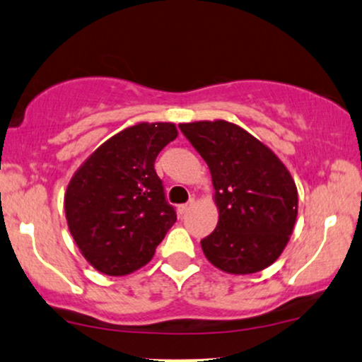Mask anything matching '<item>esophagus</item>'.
Segmentation results:
<instances>
[{"instance_id":"obj_1","label":"esophagus","mask_w":362,"mask_h":362,"mask_svg":"<svg viewBox=\"0 0 362 362\" xmlns=\"http://www.w3.org/2000/svg\"><path fill=\"white\" fill-rule=\"evenodd\" d=\"M192 205H194V199L189 200V202H187V204L178 205V214H180V215H185L187 212H189V209L192 207Z\"/></svg>"}]
</instances>
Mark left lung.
Instances as JSON below:
<instances>
[{
	"label": "left lung",
	"instance_id": "8db88e82",
	"mask_svg": "<svg viewBox=\"0 0 362 362\" xmlns=\"http://www.w3.org/2000/svg\"><path fill=\"white\" fill-rule=\"evenodd\" d=\"M178 127L212 173L218 222L200 240L205 257L228 274L269 267L294 230L297 189L289 170L262 141L230 122Z\"/></svg>",
	"mask_w": 362,
	"mask_h": 362
}]
</instances>
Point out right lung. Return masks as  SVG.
I'll return each instance as SVG.
<instances>
[{"mask_svg": "<svg viewBox=\"0 0 362 362\" xmlns=\"http://www.w3.org/2000/svg\"><path fill=\"white\" fill-rule=\"evenodd\" d=\"M173 123H139L95 150L68 184L73 239L95 269L125 276L144 267L177 221L155 158L177 139Z\"/></svg>", "mask_w": 362, "mask_h": 362, "instance_id": "1", "label": "right lung"}]
</instances>
